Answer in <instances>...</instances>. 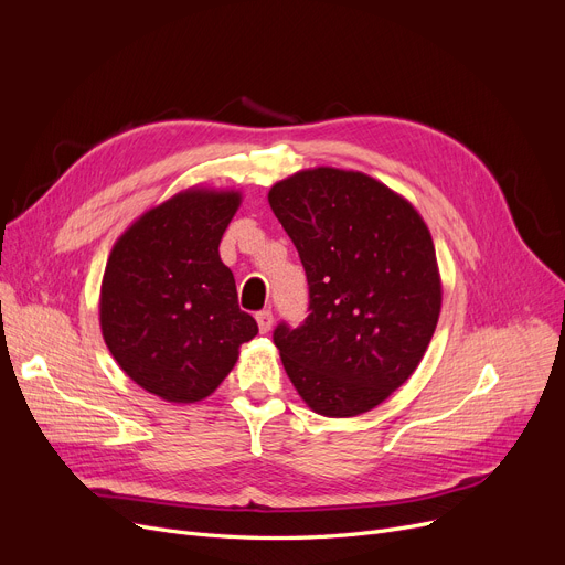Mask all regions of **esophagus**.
Returning <instances> with one entry per match:
<instances>
[{"label":"esophagus","instance_id":"esophagus-1","mask_svg":"<svg viewBox=\"0 0 565 565\" xmlns=\"http://www.w3.org/2000/svg\"><path fill=\"white\" fill-rule=\"evenodd\" d=\"M256 322H258V330L265 334L273 330V322H275V316H273V309H260L256 313Z\"/></svg>","mask_w":565,"mask_h":565}]
</instances>
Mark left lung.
Returning a JSON list of instances; mask_svg holds the SVG:
<instances>
[{"mask_svg":"<svg viewBox=\"0 0 565 565\" xmlns=\"http://www.w3.org/2000/svg\"><path fill=\"white\" fill-rule=\"evenodd\" d=\"M267 201L309 284L305 322L273 332L284 369L313 412H369L433 339L441 290L430 233L405 199L358 171H300Z\"/></svg>","mask_w":565,"mask_h":565,"instance_id":"obj_1","label":"left lung"}]
</instances>
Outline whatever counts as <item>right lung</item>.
<instances>
[{
	"instance_id": "1",
	"label": "right lung",
	"mask_w": 565,
	"mask_h": 565,
	"mask_svg": "<svg viewBox=\"0 0 565 565\" xmlns=\"http://www.w3.org/2000/svg\"><path fill=\"white\" fill-rule=\"evenodd\" d=\"M241 205L235 192L188 190L139 217L114 245L100 290L111 358L169 403L211 396L258 334L237 307L220 241Z\"/></svg>"
}]
</instances>
